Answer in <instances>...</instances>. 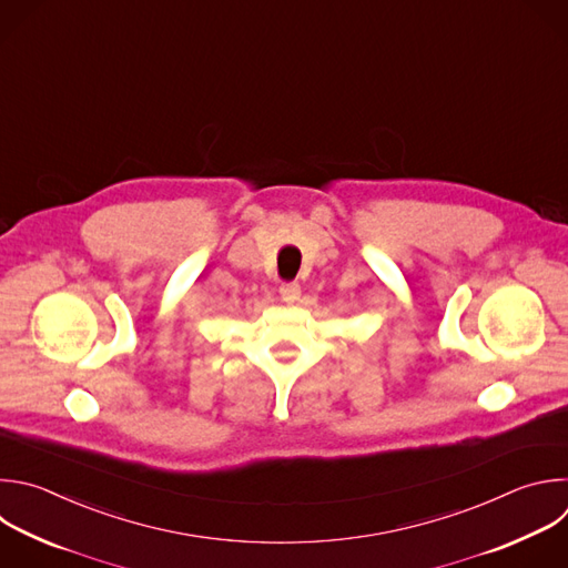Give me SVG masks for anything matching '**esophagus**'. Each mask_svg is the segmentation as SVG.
<instances>
[{"instance_id":"esophagus-1","label":"esophagus","mask_w":568,"mask_h":568,"mask_svg":"<svg viewBox=\"0 0 568 568\" xmlns=\"http://www.w3.org/2000/svg\"><path fill=\"white\" fill-rule=\"evenodd\" d=\"M278 292H281L283 301L294 303V301L301 296V285H298V283H283V285L278 287Z\"/></svg>"}]
</instances>
